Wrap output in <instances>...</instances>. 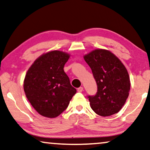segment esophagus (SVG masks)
<instances>
[{
  "label": "esophagus",
  "mask_w": 150,
  "mask_h": 150,
  "mask_svg": "<svg viewBox=\"0 0 150 150\" xmlns=\"http://www.w3.org/2000/svg\"><path fill=\"white\" fill-rule=\"evenodd\" d=\"M83 90V88H82V87H80V88L77 89L78 92H82Z\"/></svg>",
  "instance_id": "esophagus-1"
}]
</instances>
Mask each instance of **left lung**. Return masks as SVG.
<instances>
[{
  "label": "left lung",
  "instance_id": "1",
  "mask_svg": "<svg viewBox=\"0 0 150 150\" xmlns=\"http://www.w3.org/2000/svg\"><path fill=\"white\" fill-rule=\"evenodd\" d=\"M83 58L98 86L96 94L88 96L91 109L102 117L118 112L129 96L131 87L125 65L113 53L104 49H96Z\"/></svg>",
  "mask_w": 150,
  "mask_h": 150
}]
</instances>
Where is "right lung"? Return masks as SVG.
<instances>
[{
  "mask_svg": "<svg viewBox=\"0 0 150 150\" xmlns=\"http://www.w3.org/2000/svg\"><path fill=\"white\" fill-rule=\"evenodd\" d=\"M70 54L53 50L40 56L29 68L23 89L29 102L40 115L55 118L67 108L77 90L64 71Z\"/></svg>",
  "mask_w": 150,
  "mask_h": 150,
  "instance_id": "1",
  "label": "right lung"
}]
</instances>
